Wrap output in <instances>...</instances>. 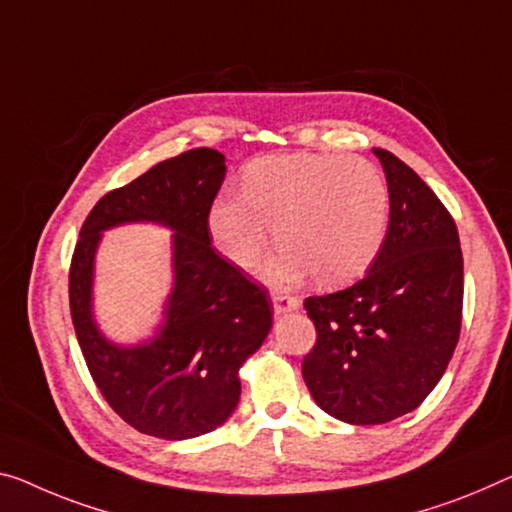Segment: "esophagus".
<instances>
[{
  "mask_svg": "<svg viewBox=\"0 0 512 512\" xmlns=\"http://www.w3.org/2000/svg\"><path fill=\"white\" fill-rule=\"evenodd\" d=\"M272 304H274V313H277V316H281V313H290V311L300 309V300H297V297H290V295H283V293H274Z\"/></svg>",
  "mask_w": 512,
  "mask_h": 512,
  "instance_id": "1",
  "label": "esophagus"
}]
</instances>
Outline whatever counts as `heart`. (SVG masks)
Instances as JSON below:
<instances>
[{
    "instance_id": "1",
    "label": "heart",
    "mask_w": 512,
    "mask_h": 512,
    "mask_svg": "<svg viewBox=\"0 0 512 512\" xmlns=\"http://www.w3.org/2000/svg\"><path fill=\"white\" fill-rule=\"evenodd\" d=\"M281 249L265 274L297 283L313 272L325 286L359 279L380 256L389 190L377 167L352 155L283 153L249 162L242 194H219L208 231L233 265L251 267L270 240Z\"/></svg>"
}]
</instances>
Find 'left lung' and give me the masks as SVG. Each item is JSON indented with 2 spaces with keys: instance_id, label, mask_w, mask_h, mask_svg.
Wrapping results in <instances>:
<instances>
[{
  "instance_id": "8db88e82",
  "label": "left lung",
  "mask_w": 512,
  "mask_h": 512,
  "mask_svg": "<svg viewBox=\"0 0 512 512\" xmlns=\"http://www.w3.org/2000/svg\"><path fill=\"white\" fill-rule=\"evenodd\" d=\"M389 187V229L366 277L309 297L316 345L302 375L320 410L352 426L412 412L442 380L460 338L462 251L444 203L403 160L373 148Z\"/></svg>"
}]
</instances>
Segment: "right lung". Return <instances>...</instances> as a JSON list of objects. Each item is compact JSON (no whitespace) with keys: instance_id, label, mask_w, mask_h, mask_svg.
I'll use <instances>...</instances> for the list:
<instances>
[{"instance_id":"obj_1","label":"right lung","mask_w":512,"mask_h":512,"mask_svg":"<svg viewBox=\"0 0 512 512\" xmlns=\"http://www.w3.org/2000/svg\"><path fill=\"white\" fill-rule=\"evenodd\" d=\"M226 157L194 148L148 169L93 206L70 263V316L93 382L132 428L160 439H192L229 421L240 400V368L272 329L267 293L210 247L208 210ZM175 231V286L156 334L135 346L109 342L92 316V277L101 233L123 223Z\"/></svg>"}]
</instances>
